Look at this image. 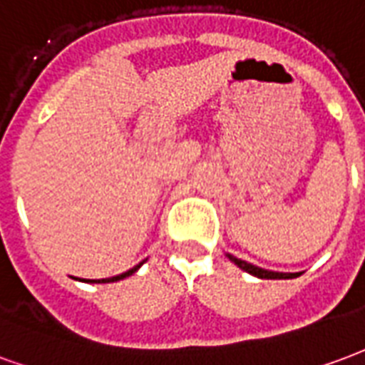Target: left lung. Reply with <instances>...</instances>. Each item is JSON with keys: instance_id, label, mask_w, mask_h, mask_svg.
I'll return each instance as SVG.
<instances>
[{"instance_id": "obj_1", "label": "left lung", "mask_w": 365, "mask_h": 365, "mask_svg": "<svg viewBox=\"0 0 365 365\" xmlns=\"http://www.w3.org/2000/svg\"><path fill=\"white\" fill-rule=\"evenodd\" d=\"M227 259L231 262H235L241 270L245 272L252 274V276H257V278H264V280H286V278H297L299 272L295 274H284V272H272V270H264V268H259L251 264V262H245V260L237 259V257H233V255H227Z\"/></svg>"}]
</instances>
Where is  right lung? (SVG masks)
I'll use <instances>...</instances> for the list:
<instances>
[{"mask_svg": "<svg viewBox=\"0 0 365 365\" xmlns=\"http://www.w3.org/2000/svg\"><path fill=\"white\" fill-rule=\"evenodd\" d=\"M143 262H140V264H135L134 268H130L128 272H122L118 274V276H113V278H103V280H83V282H93V284H108V282H118V280H124V278H128V276H132V274L138 270V268L142 267Z\"/></svg>", "mask_w": 365, "mask_h": 365, "instance_id": "obj_1", "label": "right lung"}]
</instances>
